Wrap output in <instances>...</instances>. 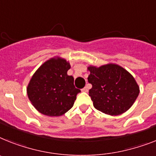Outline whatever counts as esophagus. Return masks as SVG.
Masks as SVG:
<instances>
[{
	"label": "esophagus",
	"instance_id": "obj_1",
	"mask_svg": "<svg viewBox=\"0 0 156 156\" xmlns=\"http://www.w3.org/2000/svg\"><path fill=\"white\" fill-rule=\"evenodd\" d=\"M82 92H88V87H87V86H86V87H83V89H82Z\"/></svg>",
	"mask_w": 156,
	"mask_h": 156
}]
</instances>
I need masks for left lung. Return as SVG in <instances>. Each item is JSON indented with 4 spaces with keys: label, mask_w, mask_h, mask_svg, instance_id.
Returning a JSON list of instances; mask_svg holds the SVG:
<instances>
[{
    "label": "left lung",
    "mask_w": 156,
    "mask_h": 156,
    "mask_svg": "<svg viewBox=\"0 0 156 156\" xmlns=\"http://www.w3.org/2000/svg\"><path fill=\"white\" fill-rule=\"evenodd\" d=\"M92 83L89 96L97 110L110 115H118L132 106L140 93L136 80L126 69L118 64H108L87 67Z\"/></svg>",
    "instance_id": "obj_1"
}]
</instances>
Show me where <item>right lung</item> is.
<instances>
[{"mask_svg": "<svg viewBox=\"0 0 156 156\" xmlns=\"http://www.w3.org/2000/svg\"><path fill=\"white\" fill-rule=\"evenodd\" d=\"M71 65L59 56L44 63L31 78L27 94L38 112L48 116H60L73 108L80 90L74 78L67 74Z\"/></svg>", "mask_w": 156, "mask_h": 156, "instance_id": "1", "label": "right lung"}]
</instances>
